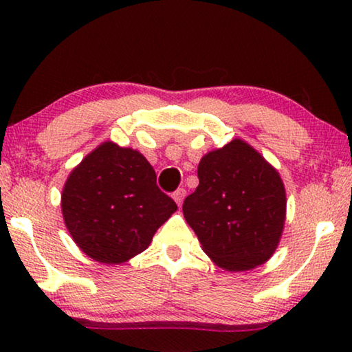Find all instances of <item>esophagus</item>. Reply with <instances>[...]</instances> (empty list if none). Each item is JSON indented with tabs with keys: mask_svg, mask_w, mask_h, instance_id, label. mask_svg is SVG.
<instances>
[{
	"mask_svg": "<svg viewBox=\"0 0 352 352\" xmlns=\"http://www.w3.org/2000/svg\"><path fill=\"white\" fill-rule=\"evenodd\" d=\"M184 197H186V190L184 189H177L175 194H173V199H175V201L179 206H181L182 201H184Z\"/></svg>",
	"mask_w": 352,
	"mask_h": 352,
	"instance_id": "esophagus-1",
	"label": "esophagus"
}]
</instances>
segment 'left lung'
<instances>
[{"label":"left lung","mask_w":352,"mask_h":352,"mask_svg":"<svg viewBox=\"0 0 352 352\" xmlns=\"http://www.w3.org/2000/svg\"><path fill=\"white\" fill-rule=\"evenodd\" d=\"M199 186L182 213L201 250L229 272H243L271 259L287 216L285 186L278 171L242 139L214 148L199 163Z\"/></svg>","instance_id":"1"}]
</instances>
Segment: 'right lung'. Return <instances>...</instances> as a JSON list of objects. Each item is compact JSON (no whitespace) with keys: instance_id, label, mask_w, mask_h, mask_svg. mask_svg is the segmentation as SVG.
<instances>
[{"instance_id":"1","label":"right lung","mask_w":352,"mask_h":352,"mask_svg":"<svg viewBox=\"0 0 352 352\" xmlns=\"http://www.w3.org/2000/svg\"><path fill=\"white\" fill-rule=\"evenodd\" d=\"M60 208L81 252L98 263L122 264L151 245L177 205L158 189L141 152L105 141L72 170Z\"/></svg>"}]
</instances>
